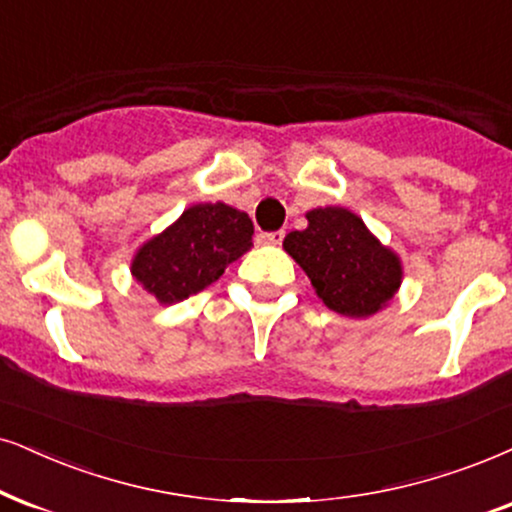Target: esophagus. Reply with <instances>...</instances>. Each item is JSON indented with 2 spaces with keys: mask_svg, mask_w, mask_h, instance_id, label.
Instances as JSON below:
<instances>
[{
  "mask_svg": "<svg viewBox=\"0 0 512 512\" xmlns=\"http://www.w3.org/2000/svg\"><path fill=\"white\" fill-rule=\"evenodd\" d=\"M283 238H286V231H267V234L257 236V241L262 245H281Z\"/></svg>",
  "mask_w": 512,
  "mask_h": 512,
  "instance_id": "obj_1",
  "label": "esophagus"
}]
</instances>
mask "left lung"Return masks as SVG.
<instances>
[{"label":"left lung","instance_id":"1","mask_svg":"<svg viewBox=\"0 0 512 512\" xmlns=\"http://www.w3.org/2000/svg\"><path fill=\"white\" fill-rule=\"evenodd\" d=\"M307 222V229L286 236L283 248L304 269L328 309L364 319L392 300L401 283V264L354 212L319 208L307 212Z\"/></svg>","mask_w":512,"mask_h":512}]
</instances>
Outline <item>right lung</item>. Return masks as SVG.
I'll list each match as a JSON object with an SVG mask.
<instances>
[{
  "mask_svg": "<svg viewBox=\"0 0 512 512\" xmlns=\"http://www.w3.org/2000/svg\"><path fill=\"white\" fill-rule=\"evenodd\" d=\"M252 222L224 203L193 205L170 229L148 241L132 274L163 304H174L215 283L252 245Z\"/></svg>",
  "mask_w": 512,
  "mask_h": 512,
  "instance_id": "1",
  "label": "right lung"
}]
</instances>
